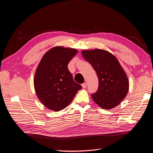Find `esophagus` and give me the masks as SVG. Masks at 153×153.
I'll use <instances>...</instances> for the list:
<instances>
[{
  "label": "esophagus",
  "mask_w": 153,
  "mask_h": 153,
  "mask_svg": "<svg viewBox=\"0 0 153 153\" xmlns=\"http://www.w3.org/2000/svg\"><path fill=\"white\" fill-rule=\"evenodd\" d=\"M82 86L83 88H86L87 87V83H83L82 85Z\"/></svg>",
  "instance_id": "1"
}]
</instances>
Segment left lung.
Listing matches in <instances>:
<instances>
[{"label":"left lung","mask_w":153,"mask_h":153,"mask_svg":"<svg viewBox=\"0 0 153 153\" xmlns=\"http://www.w3.org/2000/svg\"><path fill=\"white\" fill-rule=\"evenodd\" d=\"M82 56L95 70L99 79L93 101L104 109L119 105L127 94L129 82L118 60L108 51L102 49L83 51Z\"/></svg>","instance_id":"1"}]
</instances>
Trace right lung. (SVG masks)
Returning <instances> with one entry per match:
<instances>
[{"label":"right lung","mask_w":153,"mask_h":153,"mask_svg":"<svg viewBox=\"0 0 153 153\" xmlns=\"http://www.w3.org/2000/svg\"><path fill=\"white\" fill-rule=\"evenodd\" d=\"M77 50L57 46L42 57L36 71L34 85L41 102L51 111L64 109L82 88L74 82L68 64Z\"/></svg>","instance_id":"1"}]
</instances>
